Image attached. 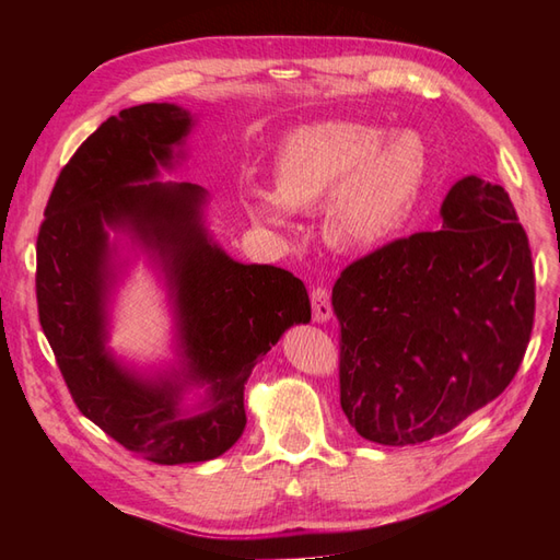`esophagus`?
<instances>
[{
	"label": "esophagus",
	"mask_w": 560,
	"mask_h": 560,
	"mask_svg": "<svg viewBox=\"0 0 560 560\" xmlns=\"http://www.w3.org/2000/svg\"><path fill=\"white\" fill-rule=\"evenodd\" d=\"M311 303H313V319L317 322V325H322V322H329L334 311H331V301H329V292L325 290V287H313L311 292Z\"/></svg>",
	"instance_id": "obj_1"
}]
</instances>
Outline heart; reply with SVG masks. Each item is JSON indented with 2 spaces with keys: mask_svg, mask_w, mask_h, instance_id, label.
Returning a JSON list of instances; mask_svg holds the SVG:
<instances>
[{
  "mask_svg": "<svg viewBox=\"0 0 560 560\" xmlns=\"http://www.w3.org/2000/svg\"><path fill=\"white\" fill-rule=\"evenodd\" d=\"M334 118L301 126L280 144L273 189H254L247 210L257 222L287 231L292 210L325 206V238L348 252L374 249L409 217L425 175V151L411 132Z\"/></svg>",
  "mask_w": 560,
  "mask_h": 560,
  "instance_id": "heart-1",
  "label": "heart"
}]
</instances>
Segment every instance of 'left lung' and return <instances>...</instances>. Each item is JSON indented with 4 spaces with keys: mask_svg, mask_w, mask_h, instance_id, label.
Listing matches in <instances>:
<instances>
[{
    "mask_svg": "<svg viewBox=\"0 0 560 560\" xmlns=\"http://www.w3.org/2000/svg\"><path fill=\"white\" fill-rule=\"evenodd\" d=\"M341 325V409L383 446L430 442L512 383L530 341L528 235L500 184L451 186L442 231L352 261L331 290Z\"/></svg>",
    "mask_w": 560,
    "mask_h": 560,
    "instance_id": "1",
    "label": "left lung"
}]
</instances>
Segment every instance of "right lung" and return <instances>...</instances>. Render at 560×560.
<instances>
[{"label":"right lung","instance_id":"add662e5","mask_svg":"<svg viewBox=\"0 0 560 560\" xmlns=\"http://www.w3.org/2000/svg\"><path fill=\"white\" fill-rule=\"evenodd\" d=\"M189 109L149 103L109 116L62 167L37 238L39 322L79 411L159 465L206 463L245 430V383L292 325L311 322L290 270L241 264L206 229L208 191L156 182L184 159ZM126 232L166 280L180 360L144 377L108 350V301ZM200 388L196 402L185 399Z\"/></svg>","mask_w":560,"mask_h":560}]
</instances>
